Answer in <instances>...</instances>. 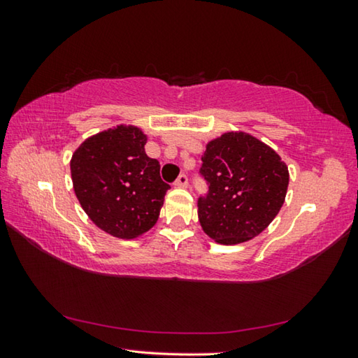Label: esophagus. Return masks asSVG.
<instances>
[{"label": "esophagus", "instance_id": "34e87169", "mask_svg": "<svg viewBox=\"0 0 358 358\" xmlns=\"http://www.w3.org/2000/svg\"><path fill=\"white\" fill-rule=\"evenodd\" d=\"M175 186H177V187H186L187 186V177H186V175H180V177L177 178V181H175Z\"/></svg>", "mask_w": 358, "mask_h": 358}]
</instances>
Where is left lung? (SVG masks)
<instances>
[{
	"instance_id": "8db88e82",
	"label": "left lung",
	"mask_w": 358,
	"mask_h": 358,
	"mask_svg": "<svg viewBox=\"0 0 358 358\" xmlns=\"http://www.w3.org/2000/svg\"><path fill=\"white\" fill-rule=\"evenodd\" d=\"M201 173L208 196L199 199L203 232L220 245H238L270 226L286 201L289 169L268 145L229 131L205 145Z\"/></svg>"
}]
</instances>
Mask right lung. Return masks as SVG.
<instances>
[{"label": "right lung", "instance_id": "1", "mask_svg": "<svg viewBox=\"0 0 358 358\" xmlns=\"http://www.w3.org/2000/svg\"><path fill=\"white\" fill-rule=\"evenodd\" d=\"M147 136L134 124L90 136L71 157L76 197L96 227L132 240L155 226L169 185L159 162L145 153Z\"/></svg>", "mask_w": 358, "mask_h": 358}]
</instances>
